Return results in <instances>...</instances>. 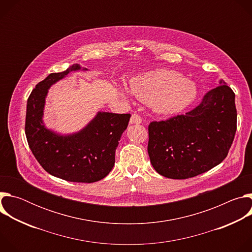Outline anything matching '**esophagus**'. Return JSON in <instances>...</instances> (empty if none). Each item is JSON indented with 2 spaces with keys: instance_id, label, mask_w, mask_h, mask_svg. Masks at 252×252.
<instances>
[{
  "instance_id": "obj_1",
  "label": "esophagus",
  "mask_w": 252,
  "mask_h": 252,
  "mask_svg": "<svg viewBox=\"0 0 252 252\" xmlns=\"http://www.w3.org/2000/svg\"><path fill=\"white\" fill-rule=\"evenodd\" d=\"M141 117L139 116V115H137V114H133L132 116H131V118H130V124L132 125V124H134V125H139L140 123H141Z\"/></svg>"
}]
</instances>
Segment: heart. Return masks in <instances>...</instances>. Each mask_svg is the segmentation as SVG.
Segmentation results:
<instances>
[{
    "instance_id": "1",
    "label": "heart",
    "mask_w": 252,
    "mask_h": 252,
    "mask_svg": "<svg viewBox=\"0 0 252 252\" xmlns=\"http://www.w3.org/2000/svg\"><path fill=\"white\" fill-rule=\"evenodd\" d=\"M130 93L139 100L151 103L155 112L162 115L184 111L196 96V87L182 74L169 69H158L133 78ZM126 95L125 90L122 91Z\"/></svg>"
}]
</instances>
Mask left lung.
<instances>
[{"instance_id":"8db88e82","label":"left lung","mask_w":252,"mask_h":252,"mask_svg":"<svg viewBox=\"0 0 252 252\" xmlns=\"http://www.w3.org/2000/svg\"><path fill=\"white\" fill-rule=\"evenodd\" d=\"M208 91L186 115L149 125L148 153L161 175L186 179L220 164L236 131L235 94L224 82Z\"/></svg>"}]
</instances>
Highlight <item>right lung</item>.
<instances>
[{
    "label": "right lung",
    "instance_id": "obj_1",
    "mask_svg": "<svg viewBox=\"0 0 252 252\" xmlns=\"http://www.w3.org/2000/svg\"><path fill=\"white\" fill-rule=\"evenodd\" d=\"M80 68L73 64L62 73L50 74L35 86L28 98L25 131L32 155L47 172L67 182L91 184L105 177L114 167L116 150L130 114L98 113L83 130L66 136L47 129L42 117L48 89Z\"/></svg>",
    "mask_w": 252,
    "mask_h": 252
}]
</instances>
